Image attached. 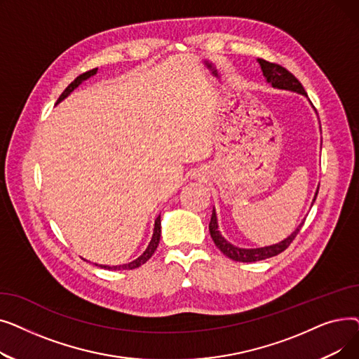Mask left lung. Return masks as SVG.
Returning a JSON list of instances; mask_svg holds the SVG:
<instances>
[{"mask_svg": "<svg viewBox=\"0 0 359 359\" xmlns=\"http://www.w3.org/2000/svg\"><path fill=\"white\" fill-rule=\"evenodd\" d=\"M260 68H262V72H263V77H265L266 83H269L273 88H278V90H288V91H294V93H298V94H303V96L307 97V93L304 90V87L301 86V83L294 77V75L285 69L284 67H280L278 64H272V62H268L265 60H257ZM317 194H318V187L317 191L314 194V198H313V202H311V206L317 198ZM306 219V218H304ZM304 219L299 222L298 227L284 240H280L279 243H275V244H271V246H265V248H255V249H246V248H238V246H234V244H231L227 238H225L221 231H219V227H218V218H217V212H215V208L212 210V215H211V221H210V233H211V237L215 243V246L225 255L227 257L236 260V262H246V263H250V262H259V260H265V259H269V257H273L279 253L284 252L290 244L292 243V240L295 238V236L299 233L301 227H303L304 224Z\"/></svg>", "mask_w": 359, "mask_h": 359, "instance_id": "8db88e82", "label": "left lung"}]
</instances>
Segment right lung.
<instances>
[{"mask_svg": "<svg viewBox=\"0 0 359 359\" xmlns=\"http://www.w3.org/2000/svg\"><path fill=\"white\" fill-rule=\"evenodd\" d=\"M97 74V68H94V69H90V71H87V72H84V74H81V75H79L77 79H75L65 90H64V93L61 94L60 96V99H58V102H56V104L58 103H61L64 99H67L69 94L77 88L83 81H86V80H88L90 77H93V75H96ZM160 236H161V217L158 215L157 218H156V221H154V230H153V237H151V240H149V243H148V246H147V249L144 250V253L141 255V256H138L137 259H134L132 262H128V263H123V265H116V266H109V265H99V263H94V265L96 266H100V268H104V269H111V271H129V269H135V268H140L141 265H144V263L154 255V252H156V249H157V246H158V243H160ZM86 260V259H84Z\"/></svg>", "mask_w": 359, "mask_h": 359, "instance_id": "add662e5", "label": "right lung"}]
</instances>
